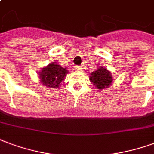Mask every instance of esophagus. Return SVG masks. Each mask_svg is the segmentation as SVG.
I'll use <instances>...</instances> for the list:
<instances>
[{
	"label": "esophagus",
	"mask_w": 154,
	"mask_h": 154,
	"mask_svg": "<svg viewBox=\"0 0 154 154\" xmlns=\"http://www.w3.org/2000/svg\"><path fill=\"white\" fill-rule=\"evenodd\" d=\"M76 69L78 70V71H81V70H82V67H81V66H77V67H76Z\"/></svg>",
	"instance_id": "obj_1"
}]
</instances>
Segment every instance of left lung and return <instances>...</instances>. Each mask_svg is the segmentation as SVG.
<instances>
[{
  "instance_id": "obj_1",
  "label": "left lung",
  "mask_w": 154,
  "mask_h": 154,
  "mask_svg": "<svg viewBox=\"0 0 154 154\" xmlns=\"http://www.w3.org/2000/svg\"><path fill=\"white\" fill-rule=\"evenodd\" d=\"M89 79L95 86V88L100 90L111 86L112 82L111 72L102 66H100L96 71L91 72Z\"/></svg>"
}]
</instances>
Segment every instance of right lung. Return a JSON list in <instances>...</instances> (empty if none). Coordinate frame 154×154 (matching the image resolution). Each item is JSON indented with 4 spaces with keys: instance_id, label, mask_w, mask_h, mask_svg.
Returning a JSON list of instances; mask_svg holds the SVG:
<instances>
[{
    "instance_id": "right-lung-1",
    "label": "right lung",
    "mask_w": 154,
    "mask_h": 154,
    "mask_svg": "<svg viewBox=\"0 0 154 154\" xmlns=\"http://www.w3.org/2000/svg\"><path fill=\"white\" fill-rule=\"evenodd\" d=\"M68 72L67 68H63L55 63L52 62L46 67L42 68L38 74L41 82L45 86V87L59 88Z\"/></svg>"
}]
</instances>
